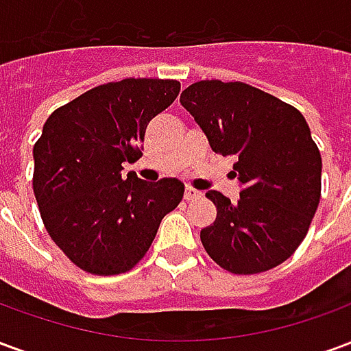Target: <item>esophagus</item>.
I'll use <instances>...</instances> for the list:
<instances>
[{
	"label": "esophagus",
	"instance_id": "obj_1",
	"mask_svg": "<svg viewBox=\"0 0 351 351\" xmlns=\"http://www.w3.org/2000/svg\"><path fill=\"white\" fill-rule=\"evenodd\" d=\"M199 197H201V191H197L195 188H191V186L186 188V193H184V199H186V201H195V199Z\"/></svg>",
	"mask_w": 351,
	"mask_h": 351
}]
</instances>
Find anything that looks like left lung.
<instances>
[{"mask_svg":"<svg viewBox=\"0 0 351 351\" xmlns=\"http://www.w3.org/2000/svg\"><path fill=\"white\" fill-rule=\"evenodd\" d=\"M180 103L214 152L239 158V201L206 193L218 210L201 229L206 254L235 274L284 263L308 233L322 195V156L304 116L244 82L201 80L184 90Z\"/></svg>","mask_w":351,"mask_h":351,"instance_id":"1","label":"left lung"}]
</instances>
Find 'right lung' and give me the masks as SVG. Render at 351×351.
Listing matches in <instances>:
<instances>
[{"mask_svg":"<svg viewBox=\"0 0 351 351\" xmlns=\"http://www.w3.org/2000/svg\"><path fill=\"white\" fill-rule=\"evenodd\" d=\"M180 92L178 80L123 79L56 108L34 146V193L50 239L82 271L108 276L145 258L163 216L182 201L176 178L122 175L145 131Z\"/></svg>","mask_w":351,"mask_h":351,"instance_id":"1","label":"right lung"}]
</instances>
